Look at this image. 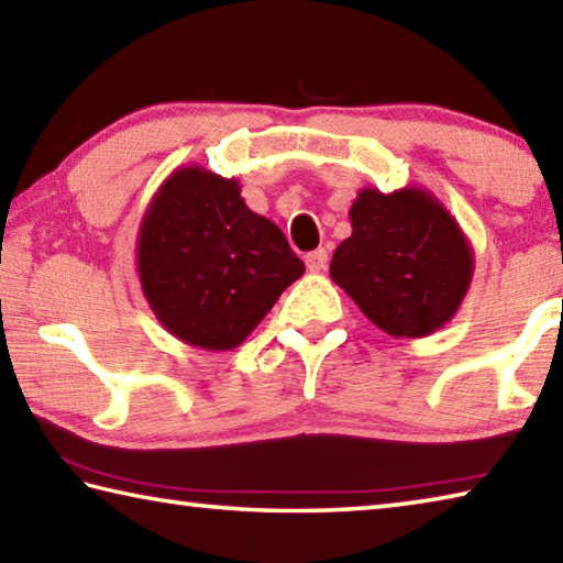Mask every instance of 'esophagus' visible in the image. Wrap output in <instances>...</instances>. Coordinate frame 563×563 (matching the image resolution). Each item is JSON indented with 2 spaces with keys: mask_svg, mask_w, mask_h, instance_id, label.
<instances>
[{
  "mask_svg": "<svg viewBox=\"0 0 563 563\" xmlns=\"http://www.w3.org/2000/svg\"><path fill=\"white\" fill-rule=\"evenodd\" d=\"M305 265H308V271H312V273L324 271V265H327V251H324V249H317V251L308 253V255H305Z\"/></svg>",
  "mask_w": 563,
  "mask_h": 563,
  "instance_id": "34e87169",
  "label": "esophagus"
}]
</instances>
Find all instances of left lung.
<instances>
[{
  "instance_id": "8db88e82",
  "label": "left lung",
  "mask_w": 563,
  "mask_h": 563,
  "mask_svg": "<svg viewBox=\"0 0 563 563\" xmlns=\"http://www.w3.org/2000/svg\"><path fill=\"white\" fill-rule=\"evenodd\" d=\"M350 221L352 236L336 246L330 275L356 308L391 336H428L453 320L475 255L431 191L360 189Z\"/></svg>"
}]
</instances>
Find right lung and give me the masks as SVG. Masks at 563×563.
<instances>
[{"instance_id":"right-lung-1","label":"right lung","mask_w":563,"mask_h":563,"mask_svg":"<svg viewBox=\"0 0 563 563\" xmlns=\"http://www.w3.org/2000/svg\"><path fill=\"white\" fill-rule=\"evenodd\" d=\"M302 273L283 231L246 207L241 184L199 165L162 181L137 231L145 300L169 334L201 350H236Z\"/></svg>"}]
</instances>
